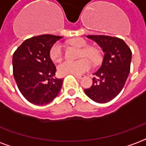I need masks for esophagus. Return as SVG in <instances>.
<instances>
[{"mask_svg": "<svg viewBox=\"0 0 146 146\" xmlns=\"http://www.w3.org/2000/svg\"><path fill=\"white\" fill-rule=\"evenodd\" d=\"M74 76L76 77V78L79 79V80H80L84 77V75H74Z\"/></svg>", "mask_w": 146, "mask_h": 146, "instance_id": "esophagus-1", "label": "esophagus"}]
</instances>
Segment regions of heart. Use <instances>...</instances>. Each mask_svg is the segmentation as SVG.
Segmentation results:
<instances>
[{
    "label": "heart",
    "instance_id": "heart-1",
    "mask_svg": "<svg viewBox=\"0 0 146 146\" xmlns=\"http://www.w3.org/2000/svg\"><path fill=\"white\" fill-rule=\"evenodd\" d=\"M70 44L81 49L84 48L80 52V57H87L94 63H96L99 60V52L98 50L94 48H85L87 46V42L84 38H75L70 42ZM49 56L53 62H59L62 57V45L59 42L55 43L50 48ZM90 66L91 65L90 61L86 59H80L76 62L65 60L58 65L57 70L59 75L61 76L80 75L90 70Z\"/></svg>",
    "mask_w": 146,
    "mask_h": 146
}]
</instances>
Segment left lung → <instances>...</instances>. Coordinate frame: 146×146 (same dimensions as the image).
I'll return each instance as SVG.
<instances>
[{
	"label": "left lung",
	"instance_id": "obj_1",
	"mask_svg": "<svg viewBox=\"0 0 146 146\" xmlns=\"http://www.w3.org/2000/svg\"><path fill=\"white\" fill-rule=\"evenodd\" d=\"M104 52L100 67L94 75L93 84L84 90L88 98L100 104L114 99L125 86L130 72L131 51L127 44L117 37L108 35H87Z\"/></svg>",
	"mask_w": 146,
	"mask_h": 146
}]
</instances>
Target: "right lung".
Returning a JSON list of instances; mask_svg holds the SVG:
<instances>
[{
	"instance_id": "obj_1",
	"label": "right lung",
	"mask_w": 146,
	"mask_h": 146,
	"mask_svg": "<svg viewBox=\"0 0 146 146\" xmlns=\"http://www.w3.org/2000/svg\"><path fill=\"white\" fill-rule=\"evenodd\" d=\"M61 36L42 35L24 41L13 54V74L20 92L29 102L47 104L59 94L63 79L55 77L56 68L50 48Z\"/></svg>"
}]
</instances>
